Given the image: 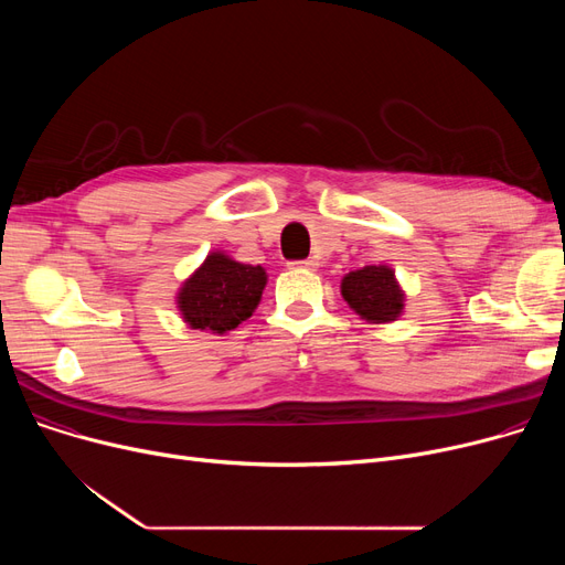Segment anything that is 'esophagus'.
<instances>
[{
  "label": "esophagus",
  "instance_id": "obj_1",
  "mask_svg": "<svg viewBox=\"0 0 565 565\" xmlns=\"http://www.w3.org/2000/svg\"><path fill=\"white\" fill-rule=\"evenodd\" d=\"M316 265H318V260H313V258H307V260H290V263H288L290 270H316Z\"/></svg>",
  "mask_w": 565,
  "mask_h": 565
}]
</instances>
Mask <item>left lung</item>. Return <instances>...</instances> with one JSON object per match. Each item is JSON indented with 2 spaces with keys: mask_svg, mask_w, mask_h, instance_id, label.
<instances>
[{
  "mask_svg": "<svg viewBox=\"0 0 565 565\" xmlns=\"http://www.w3.org/2000/svg\"><path fill=\"white\" fill-rule=\"evenodd\" d=\"M341 292L345 302L366 320L390 322L403 309V292L387 265H366L350 273L341 284Z\"/></svg>",
  "mask_w": 565,
  "mask_h": 565,
  "instance_id": "1",
  "label": "left lung"
}]
</instances>
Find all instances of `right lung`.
Wrapping results in <instances>:
<instances>
[{"instance_id":"obj_1","label":"right lung","mask_w":565,"mask_h":565,"mask_svg":"<svg viewBox=\"0 0 565 565\" xmlns=\"http://www.w3.org/2000/svg\"><path fill=\"white\" fill-rule=\"evenodd\" d=\"M260 265L235 263L224 254H211L185 281L178 307L194 330L224 334L235 330L256 309L265 288Z\"/></svg>"}]
</instances>
